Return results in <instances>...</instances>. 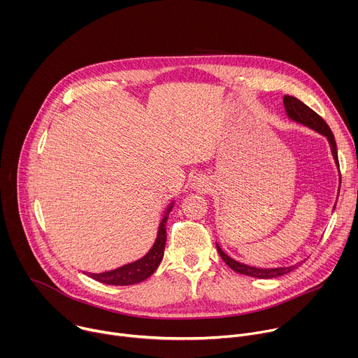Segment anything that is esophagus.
<instances>
[{"mask_svg": "<svg viewBox=\"0 0 358 358\" xmlns=\"http://www.w3.org/2000/svg\"><path fill=\"white\" fill-rule=\"evenodd\" d=\"M192 184H194L195 188H202V187H206L207 181H206V178H202V177H195Z\"/></svg>", "mask_w": 358, "mask_h": 358, "instance_id": "obj_1", "label": "esophagus"}]
</instances>
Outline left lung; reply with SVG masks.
I'll return each mask as SVG.
<instances>
[{
    "label": "left lung",
    "mask_w": 358,
    "mask_h": 358,
    "mask_svg": "<svg viewBox=\"0 0 358 358\" xmlns=\"http://www.w3.org/2000/svg\"><path fill=\"white\" fill-rule=\"evenodd\" d=\"M283 105H285V110H286V115L290 120L299 123V124H303L306 127H309L317 133H320L322 136H324L330 144V150H331V155H333V159H334V163L338 169V174H340V166H338V156H337V145H336V140H334V136L329 127V124L315 112L312 110L309 106H306L301 100L296 99L294 96H289L286 94L283 97ZM340 184H341V174H340ZM338 192H340V185H338ZM338 196V195H337ZM336 208V206H334ZM333 208V211H334ZM217 249L221 255L222 261L231 268L234 269L235 272L241 273V275H246V276H252V278H258V279H273V278H279V276H283L292 271H294L301 262H297L294 265H290V266H282V268H257V266H249V265H245V264H241L235 259H232L231 257H228V255L220 248V245L217 243Z\"/></svg>",
    "instance_id": "left-lung-1"
}]
</instances>
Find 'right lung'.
<instances>
[{
	"label": "right lung",
	"mask_w": 358,
	"mask_h": 358,
	"mask_svg": "<svg viewBox=\"0 0 358 358\" xmlns=\"http://www.w3.org/2000/svg\"><path fill=\"white\" fill-rule=\"evenodd\" d=\"M174 207V201L169 206V208L164 213V217L160 222L157 238L155 245L151 246V249L144 255L143 258L138 261H134L131 264L123 265L117 269L108 271L103 273H87L90 278H93L97 282L106 283V285H115V286H129L134 283H140L150 278L152 273L156 272L159 268L163 257H164V248H166V241H167V231H166V224L169 220V214Z\"/></svg>",
	"instance_id": "obj_1"
}]
</instances>
